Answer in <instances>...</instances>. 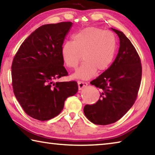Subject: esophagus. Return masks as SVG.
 Listing matches in <instances>:
<instances>
[{"mask_svg":"<svg viewBox=\"0 0 155 155\" xmlns=\"http://www.w3.org/2000/svg\"><path fill=\"white\" fill-rule=\"evenodd\" d=\"M77 83H78V90H81L82 89L85 88L86 86L87 85V83L84 82V81H78Z\"/></svg>","mask_w":155,"mask_h":155,"instance_id":"esophagus-1","label":"esophagus"}]
</instances>
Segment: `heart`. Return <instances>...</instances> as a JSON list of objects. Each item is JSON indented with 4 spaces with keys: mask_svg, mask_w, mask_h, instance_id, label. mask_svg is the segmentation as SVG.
I'll return each mask as SVG.
<instances>
[{
    "mask_svg": "<svg viewBox=\"0 0 155 155\" xmlns=\"http://www.w3.org/2000/svg\"><path fill=\"white\" fill-rule=\"evenodd\" d=\"M117 48L116 39L109 31L97 27H87L72 37V41L63 44L61 54L64 64L75 68L84 59L72 77L87 80L98 72L108 69L112 64Z\"/></svg>",
    "mask_w": 155,
    "mask_h": 155,
    "instance_id": "obj_1",
    "label": "heart"
}]
</instances>
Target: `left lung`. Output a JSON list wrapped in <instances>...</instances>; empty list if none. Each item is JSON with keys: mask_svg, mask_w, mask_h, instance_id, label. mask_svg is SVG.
<instances>
[{"mask_svg": "<svg viewBox=\"0 0 155 155\" xmlns=\"http://www.w3.org/2000/svg\"><path fill=\"white\" fill-rule=\"evenodd\" d=\"M120 38L116 58L91 84L101 90V96L93 104L84 107V114L94 124H113L124 116L133 105L140 90L141 59L130 41L122 31L112 28Z\"/></svg>", "mask_w": 155, "mask_h": 155, "instance_id": "left-lung-1", "label": "left lung"}]
</instances>
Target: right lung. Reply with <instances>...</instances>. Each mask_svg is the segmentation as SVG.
Here are the masks:
<instances>
[{"mask_svg": "<svg viewBox=\"0 0 155 155\" xmlns=\"http://www.w3.org/2000/svg\"><path fill=\"white\" fill-rule=\"evenodd\" d=\"M72 22L42 25L23 41L12 65L15 96L26 114L46 121L58 115L65 101L78 91L74 81L55 82L67 76L61 49Z\"/></svg>", "mask_w": 155, "mask_h": 155, "instance_id": "add662e5", "label": "right lung"}]
</instances>
